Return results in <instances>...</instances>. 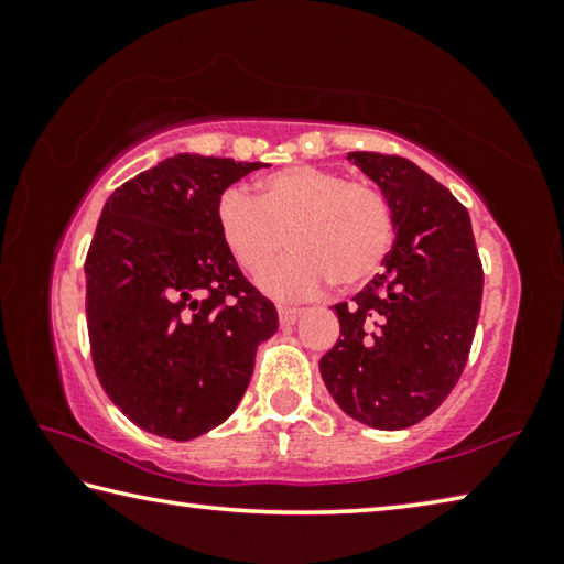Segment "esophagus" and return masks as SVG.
Returning a JSON list of instances; mask_svg holds the SVG:
<instances>
[{
  "mask_svg": "<svg viewBox=\"0 0 564 564\" xmlns=\"http://www.w3.org/2000/svg\"><path fill=\"white\" fill-rule=\"evenodd\" d=\"M301 318V308H291V305H281L279 308V321H281V326H293L295 321Z\"/></svg>",
  "mask_w": 564,
  "mask_h": 564,
  "instance_id": "esophagus-1",
  "label": "esophagus"
}]
</instances>
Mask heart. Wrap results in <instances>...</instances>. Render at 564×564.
Returning a JSON list of instances; mask_svg holds the SVG:
<instances>
[{
  "mask_svg": "<svg viewBox=\"0 0 564 564\" xmlns=\"http://www.w3.org/2000/svg\"><path fill=\"white\" fill-rule=\"evenodd\" d=\"M216 224L246 273L263 271L285 236L291 256L259 279L275 299H308L326 281L340 291L358 289L378 273L393 243V214L378 188L311 164L273 171L261 178L259 196L224 191Z\"/></svg>",
  "mask_w": 564,
  "mask_h": 564,
  "instance_id": "b5f03b06",
  "label": "heart"
}]
</instances>
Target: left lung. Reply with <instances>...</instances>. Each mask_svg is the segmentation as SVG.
Masks as SVG:
<instances>
[{
  "instance_id": "1",
  "label": "left lung",
  "mask_w": 564,
  "mask_h": 564,
  "mask_svg": "<svg viewBox=\"0 0 564 564\" xmlns=\"http://www.w3.org/2000/svg\"><path fill=\"white\" fill-rule=\"evenodd\" d=\"M386 196L395 243L350 303L333 305L340 338L321 378L343 413L376 431L420 423L451 395L480 318L482 265L470 214L403 156L350 151Z\"/></svg>"
}]
</instances>
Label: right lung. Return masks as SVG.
Segmentation results:
<instances>
[{
    "instance_id": "right-lung-1",
    "label": "right lung",
    "mask_w": 564,
    "mask_h": 564,
    "mask_svg": "<svg viewBox=\"0 0 564 564\" xmlns=\"http://www.w3.org/2000/svg\"><path fill=\"white\" fill-rule=\"evenodd\" d=\"M261 166L174 154L101 208L84 263L91 360L111 403L151 435L194 441L221 425L279 330L216 224L224 191Z\"/></svg>"
}]
</instances>
